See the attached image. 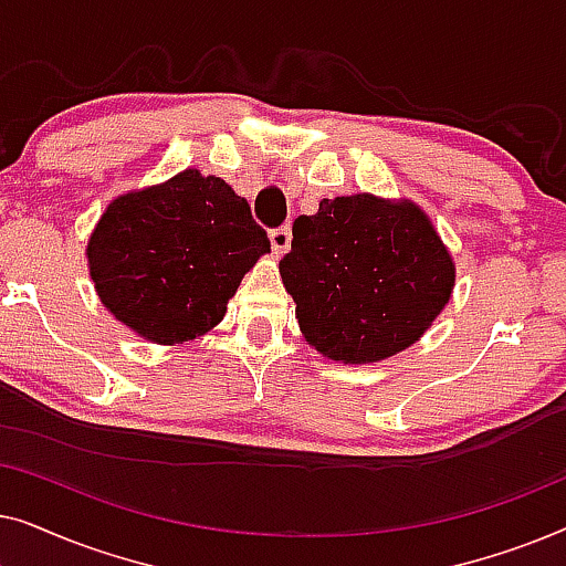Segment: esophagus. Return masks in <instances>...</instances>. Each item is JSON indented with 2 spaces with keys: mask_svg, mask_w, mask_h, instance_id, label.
I'll return each mask as SVG.
<instances>
[{
  "mask_svg": "<svg viewBox=\"0 0 566 566\" xmlns=\"http://www.w3.org/2000/svg\"><path fill=\"white\" fill-rule=\"evenodd\" d=\"M291 229L289 227H277V229H273L270 231V244H273V252L275 254H285L289 252V247H291Z\"/></svg>",
  "mask_w": 566,
  "mask_h": 566,
  "instance_id": "34e87169",
  "label": "esophagus"
}]
</instances>
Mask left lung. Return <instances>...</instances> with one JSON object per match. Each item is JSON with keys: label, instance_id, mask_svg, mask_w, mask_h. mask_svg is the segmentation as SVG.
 Here are the masks:
<instances>
[{"label": "left lung", "instance_id": "8db88e82", "mask_svg": "<svg viewBox=\"0 0 566 566\" xmlns=\"http://www.w3.org/2000/svg\"><path fill=\"white\" fill-rule=\"evenodd\" d=\"M281 277L308 345L376 363L422 337L451 298L455 268L420 208L360 192L293 221Z\"/></svg>", "mask_w": 566, "mask_h": 566}]
</instances>
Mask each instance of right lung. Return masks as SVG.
<instances>
[{"instance_id":"right-lung-1","label":"right lung","mask_w":566,"mask_h":566,"mask_svg":"<svg viewBox=\"0 0 566 566\" xmlns=\"http://www.w3.org/2000/svg\"><path fill=\"white\" fill-rule=\"evenodd\" d=\"M265 252L270 239L247 200L198 169L115 198L87 244L99 301L159 345L188 343L216 327Z\"/></svg>"}]
</instances>
